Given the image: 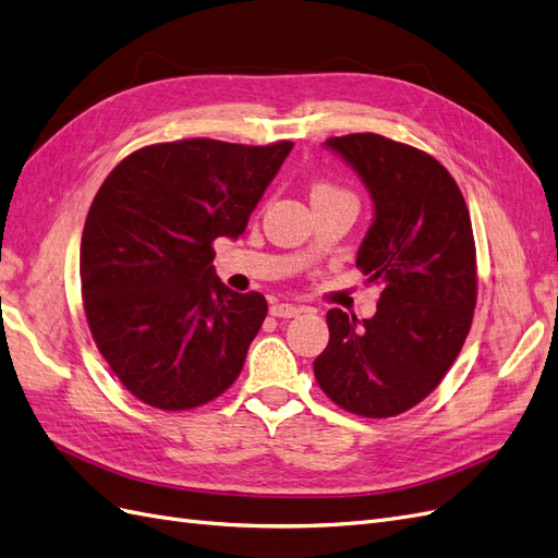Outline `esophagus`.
<instances>
[{
	"label": "esophagus",
	"instance_id": "obj_1",
	"mask_svg": "<svg viewBox=\"0 0 558 558\" xmlns=\"http://www.w3.org/2000/svg\"><path fill=\"white\" fill-rule=\"evenodd\" d=\"M303 311L305 308H301V305H294V303H284V301H274L271 303V315L274 317H296Z\"/></svg>",
	"mask_w": 558,
	"mask_h": 558
}]
</instances>
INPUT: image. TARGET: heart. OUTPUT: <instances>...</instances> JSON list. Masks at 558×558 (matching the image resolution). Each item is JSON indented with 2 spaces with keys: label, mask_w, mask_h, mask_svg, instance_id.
<instances>
[{
  "label": "heart",
  "mask_w": 558,
  "mask_h": 558,
  "mask_svg": "<svg viewBox=\"0 0 558 558\" xmlns=\"http://www.w3.org/2000/svg\"><path fill=\"white\" fill-rule=\"evenodd\" d=\"M340 194L350 196L348 192L338 190V187H333V185H329V183H317V185H313V190H311V202H313V199H319V196H340Z\"/></svg>",
  "instance_id": "b5f03b06"
}]
</instances>
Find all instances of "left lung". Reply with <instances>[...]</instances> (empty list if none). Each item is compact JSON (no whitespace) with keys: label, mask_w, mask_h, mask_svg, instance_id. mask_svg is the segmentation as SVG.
<instances>
[{"label":"left lung","mask_w":558,"mask_h":558,"mask_svg":"<svg viewBox=\"0 0 558 558\" xmlns=\"http://www.w3.org/2000/svg\"><path fill=\"white\" fill-rule=\"evenodd\" d=\"M362 178L375 218L356 266L383 284L377 313H327L317 385L348 412L393 417L424 401L473 325L477 264L469 206L436 157L380 134L327 138Z\"/></svg>","instance_id":"left-lung-1"}]
</instances>
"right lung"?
Segmentation results:
<instances>
[{
    "label": "right lung",
    "mask_w": 558,
    "mask_h": 558,
    "mask_svg": "<svg viewBox=\"0 0 558 558\" xmlns=\"http://www.w3.org/2000/svg\"><path fill=\"white\" fill-rule=\"evenodd\" d=\"M294 143H155L106 175L81 239L89 331L143 403L190 410L236 380L266 317L259 292L215 276L213 241L239 239Z\"/></svg>",
    "instance_id": "obj_1"
}]
</instances>
